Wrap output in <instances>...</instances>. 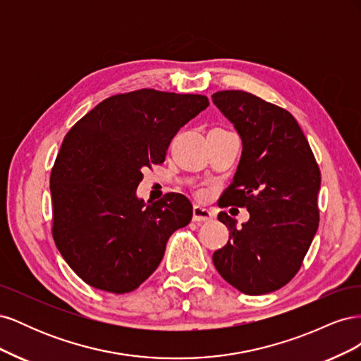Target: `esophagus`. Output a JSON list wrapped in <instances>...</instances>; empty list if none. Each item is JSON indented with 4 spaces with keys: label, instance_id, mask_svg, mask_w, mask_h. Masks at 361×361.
Instances as JSON below:
<instances>
[{
    "label": "esophagus",
    "instance_id": "obj_1",
    "mask_svg": "<svg viewBox=\"0 0 361 361\" xmlns=\"http://www.w3.org/2000/svg\"><path fill=\"white\" fill-rule=\"evenodd\" d=\"M192 220L195 223L209 221V220H212V212L209 209H206V207L194 204V207H192Z\"/></svg>",
    "mask_w": 361,
    "mask_h": 361
}]
</instances>
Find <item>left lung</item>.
Here are the masks:
<instances>
[{
    "label": "left lung",
    "instance_id": "8db88e82",
    "mask_svg": "<svg viewBox=\"0 0 361 361\" xmlns=\"http://www.w3.org/2000/svg\"><path fill=\"white\" fill-rule=\"evenodd\" d=\"M243 140V155L221 207H247L236 227L226 212L218 220L228 241L212 260L220 276L247 295L274 292L295 277L319 226L321 171L293 116L243 90L212 94Z\"/></svg>",
    "mask_w": 361,
    "mask_h": 361
}]
</instances>
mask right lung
Listing matches in <instances>:
<instances>
[{
  "label": "right lung",
  "mask_w": 361,
  "mask_h": 361,
  "mask_svg": "<svg viewBox=\"0 0 361 361\" xmlns=\"http://www.w3.org/2000/svg\"><path fill=\"white\" fill-rule=\"evenodd\" d=\"M209 105L203 94L154 89L97 104L63 140L49 179L52 238L87 285L137 289L162 260L169 238L192 218V204L169 192L137 197L146 167L162 164L170 141Z\"/></svg>",
  "instance_id": "right-lung-1"
}]
</instances>
